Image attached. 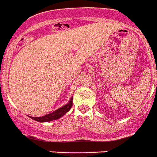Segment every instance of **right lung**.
Segmentation results:
<instances>
[{
  "mask_svg": "<svg viewBox=\"0 0 157 157\" xmlns=\"http://www.w3.org/2000/svg\"><path fill=\"white\" fill-rule=\"evenodd\" d=\"M72 100L73 98L70 99V101H68V103L67 105H63L59 109H56V111L52 112L51 113H48V114L44 115L43 117H30L31 118H33V120L36 121H39V122H48V121H52L57 120V119L62 117L64 114L67 113L68 111L71 109L72 106Z\"/></svg>",
  "mask_w": 157,
  "mask_h": 157,
  "instance_id": "obj_1",
  "label": "right lung"
}]
</instances>
